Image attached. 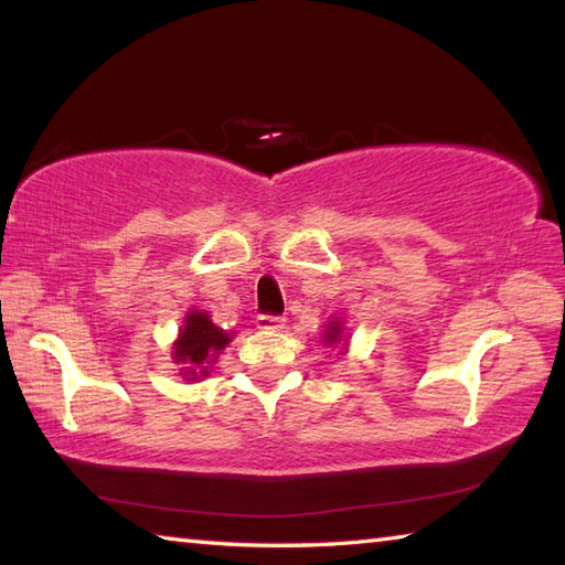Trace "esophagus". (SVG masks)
<instances>
[{"label":"esophagus","instance_id":"1","mask_svg":"<svg viewBox=\"0 0 565 565\" xmlns=\"http://www.w3.org/2000/svg\"><path fill=\"white\" fill-rule=\"evenodd\" d=\"M281 328H284V318H279V316H259L257 318V330H262V332H276Z\"/></svg>","mask_w":565,"mask_h":565}]
</instances>
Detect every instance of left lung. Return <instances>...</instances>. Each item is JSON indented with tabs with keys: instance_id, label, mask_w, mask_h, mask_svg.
<instances>
[{
	"instance_id": "1",
	"label": "left lung",
	"mask_w": 565,
	"mask_h": 565,
	"mask_svg": "<svg viewBox=\"0 0 565 565\" xmlns=\"http://www.w3.org/2000/svg\"><path fill=\"white\" fill-rule=\"evenodd\" d=\"M320 334H322V342H326L328 347L340 344V354H342V356L347 354V350H350V332H347V328H344V320H342V318H332V320H328L326 330H322Z\"/></svg>"
}]
</instances>
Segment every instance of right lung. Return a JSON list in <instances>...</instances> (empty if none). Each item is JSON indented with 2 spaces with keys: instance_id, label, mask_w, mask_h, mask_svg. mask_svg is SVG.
I'll use <instances>...</instances> for the list:
<instances>
[{
  "instance_id": "add662e5",
  "label": "right lung",
  "mask_w": 565,
  "mask_h": 565,
  "mask_svg": "<svg viewBox=\"0 0 565 565\" xmlns=\"http://www.w3.org/2000/svg\"><path fill=\"white\" fill-rule=\"evenodd\" d=\"M233 338L235 332L215 326L209 310H186L182 328L172 342V362L179 366V376L191 383L206 379Z\"/></svg>"
}]
</instances>
